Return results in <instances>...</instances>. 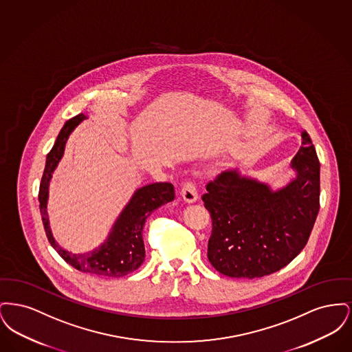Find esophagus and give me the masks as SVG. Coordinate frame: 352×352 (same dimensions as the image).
Wrapping results in <instances>:
<instances>
[{
	"label": "esophagus",
	"mask_w": 352,
	"mask_h": 352,
	"mask_svg": "<svg viewBox=\"0 0 352 352\" xmlns=\"http://www.w3.org/2000/svg\"><path fill=\"white\" fill-rule=\"evenodd\" d=\"M181 195L186 203H195L198 201V191L197 187L191 182H186L181 190Z\"/></svg>",
	"instance_id": "1"
}]
</instances>
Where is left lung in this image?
Returning a JSON list of instances; mask_svg holds the SVG:
<instances>
[{
    "instance_id": "1",
    "label": "left lung",
    "mask_w": 352,
    "mask_h": 352,
    "mask_svg": "<svg viewBox=\"0 0 352 352\" xmlns=\"http://www.w3.org/2000/svg\"><path fill=\"white\" fill-rule=\"evenodd\" d=\"M289 168L294 177L281 187L237 168L206 186L201 201L212 219L207 257L221 274L250 280L268 276L307 244L318 217L320 164L306 132Z\"/></svg>"
}]
</instances>
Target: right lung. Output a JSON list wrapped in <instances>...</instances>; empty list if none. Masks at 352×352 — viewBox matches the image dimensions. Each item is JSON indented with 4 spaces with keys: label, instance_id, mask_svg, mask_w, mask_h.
<instances>
[{
    "label": "right lung",
    "instance_id": "right-lung-1",
    "mask_svg": "<svg viewBox=\"0 0 352 352\" xmlns=\"http://www.w3.org/2000/svg\"><path fill=\"white\" fill-rule=\"evenodd\" d=\"M87 115H78L69 118L46 158V166L39 187V210L43 227L51 247L58 254L74 267L84 273L102 277H122L134 272L145 260V245L142 240L144 224L151 212L168 201H174L175 191L171 184H151L140 187L134 191L131 201L124 207L116 219L108 237L99 247L92 251L74 253L62 248L51 232L50 220L47 215V201L52 173L58 168L69 134L80 125Z\"/></svg>",
    "mask_w": 352,
    "mask_h": 352
}]
</instances>
